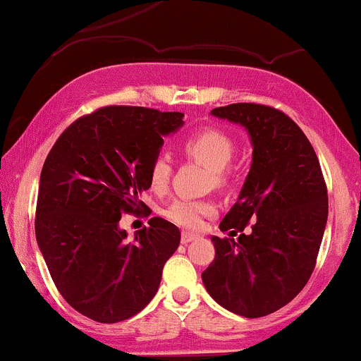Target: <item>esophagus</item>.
Here are the masks:
<instances>
[{
  "instance_id": "34e87169",
  "label": "esophagus",
  "mask_w": 361,
  "mask_h": 361,
  "mask_svg": "<svg viewBox=\"0 0 361 361\" xmlns=\"http://www.w3.org/2000/svg\"><path fill=\"white\" fill-rule=\"evenodd\" d=\"M197 238H198V235L193 234V233H186V231H183V233H181V243H183V244L192 243V241H195V239H197Z\"/></svg>"
}]
</instances>
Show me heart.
<instances>
[{
  "mask_svg": "<svg viewBox=\"0 0 361 361\" xmlns=\"http://www.w3.org/2000/svg\"><path fill=\"white\" fill-rule=\"evenodd\" d=\"M183 152L192 159L200 161L210 169V181L215 186H224L229 180V164L234 154V140L226 132L219 128H202L195 134L188 135L181 144ZM171 161L166 154H157L149 166V185L151 190L163 193L168 188L171 180ZM215 212V205L209 200H190V198H178L171 202L164 210V215L171 222L185 229H197L207 215Z\"/></svg>",
  "mask_w": 361,
  "mask_h": 361,
  "instance_id": "1",
  "label": "heart"
}]
</instances>
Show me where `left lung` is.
Segmentation results:
<instances>
[{
    "label": "left lung",
    "mask_w": 361,
    "mask_h": 361,
    "mask_svg": "<svg viewBox=\"0 0 361 361\" xmlns=\"http://www.w3.org/2000/svg\"><path fill=\"white\" fill-rule=\"evenodd\" d=\"M210 114L246 128L252 163L219 226L231 238L212 235L215 258L202 280L224 309L263 317L295 299L312 275L327 222L326 181L312 144L283 111L233 103Z\"/></svg>",
    "instance_id": "obj_1"
}]
</instances>
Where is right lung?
<instances>
[{"label": "right lung", "mask_w": 361, "mask_h": 361, "mask_svg": "<svg viewBox=\"0 0 361 361\" xmlns=\"http://www.w3.org/2000/svg\"><path fill=\"white\" fill-rule=\"evenodd\" d=\"M180 111L105 106L78 118L56 140L42 173L35 235L54 283L82 316L114 324L140 312L159 288L180 229L161 217L128 241L118 222L147 205L149 166Z\"/></svg>", "instance_id": "right-lung-1"}]
</instances>
